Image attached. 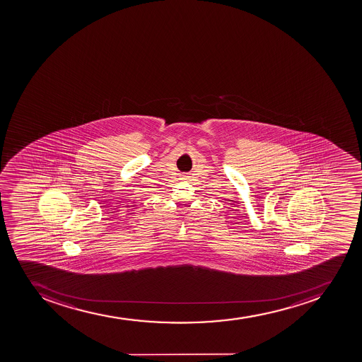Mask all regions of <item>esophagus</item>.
Wrapping results in <instances>:
<instances>
[{
	"label": "esophagus",
	"instance_id": "esophagus-1",
	"mask_svg": "<svg viewBox=\"0 0 362 362\" xmlns=\"http://www.w3.org/2000/svg\"><path fill=\"white\" fill-rule=\"evenodd\" d=\"M184 180H187V176H184Z\"/></svg>",
	"mask_w": 362,
	"mask_h": 362
}]
</instances>
